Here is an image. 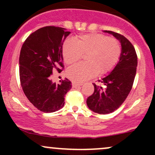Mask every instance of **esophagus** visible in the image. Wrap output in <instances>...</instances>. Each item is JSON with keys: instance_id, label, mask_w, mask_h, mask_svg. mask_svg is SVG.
I'll list each match as a JSON object with an SVG mask.
<instances>
[{"instance_id": "obj_1", "label": "esophagus", "mask_w": 155, "mask_h": 155, "mask_svg": "<svg viewBox=\"0 0 155 155\" xmlns=\"http://www.w3.org/2000/svg\"><path fill=\"white\" fill-rule=\"evenodd\" d=\"M82 84H79V83H76V82H74V81H73L72 82V87L74 88H76V87H79L81 86V85Z\"/></svg>"}]
</instances>
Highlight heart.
Listing matches in <instances>:
<instances>
[{
  "label": "heart",
  "instance_id": "obj_1",
  "mask_svg": "<svg viewBox=\"0 0 155 155\" xmlns=\"http://www.w3.org/2000/svg\"><path fill=\"white\" fill-rule=\"evenodd\" d=\"M86 54V63H80L70 67L66 75L76 82H82L95 75L105 74L114 68L120 60L121 47L114 38L100 33L80 35L76 42L68 39L63 46V56L68 65L76 63L82 54Z\"/></svg>",
  "mask_w": 155,
  "mask_h": 155
}]
</instances>
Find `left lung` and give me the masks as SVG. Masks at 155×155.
I'll list each match as a JSON object with an SVG mask.
<instances>
[{
    "instance_id": "1",
    "label": "left lung",
    "mask_w": 155,
    "mask_h": 155,
    "mask_svg": "<svg viewBox=\"0 0 155 155\" xmlns=\"http://www.w3.org/2000/svg\"><path fill=\"white\" fill-rule=\"evenodd\" d=\"M120 41L122 51L120 60L114 68L107 76L98 80L105 85H94V92L87 99V105L92 111L106 114L117 110L127 98L136 74L138 58L133 44L122 35L113 31H104Z\"/></svg>"
}]
</instances>
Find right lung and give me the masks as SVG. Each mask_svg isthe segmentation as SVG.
Returning <instances> with one entry per match:
<instances>
[{
  "mask_svg": "<svg viewBox=\"0 0 155 155\" xmlns=\"http://www.w3.org/2000/svg\"><path fill=\"white\" fill-rule=\"evenodd\" d=\"M71 33L60 27L47 26L27 38L19 54V77L25 95L35 108L44 113L58 111L71 88L68 79L59 84L51 79L54 69L63 68V45Z\"/></svg>",
  "mask_w": 155,
  "mask_h": 155,
  "instance_id": "1",
  "label": "right lung"
}]
</instances>
